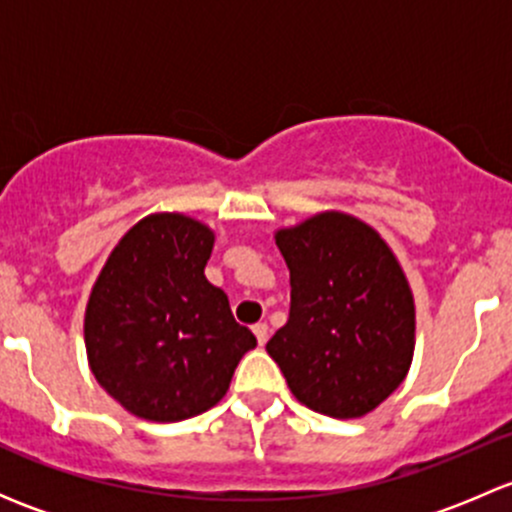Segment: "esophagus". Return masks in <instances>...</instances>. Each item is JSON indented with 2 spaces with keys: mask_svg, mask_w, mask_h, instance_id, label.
I'll return each instance as SVG.
<instances>
[{
  "mask_svg": "<svg viewBox=\"0 0 512 512\" xmlns=\"http://www.w3.org/2000/svg\"><path fill=\"white\" fill-rule=\"evenodd\" d=\"M252 332H255V337H257V344H265L267 342V337H270V327H267L265 322H257L255 327H252Z\"/></svg>",
  "mask_w": 512,
  "mask_h": 512,
  "instance_id": "obj_1",
  "label": "esophagus"
}]
</instances>
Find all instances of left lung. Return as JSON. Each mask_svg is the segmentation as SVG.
Returning a JSON list of instances; mask_svg holds the SVG:
<instances>
[{
	"label": "left lung",
	"mask_w": 512,
	"mask_h": 512,
	"mask_svg": "<svg viewBox=\"0 0 512 512\" xmlns=\"http://www.w3.org/2000/svg\"><path fill=\"white\" fill-rule=\"evenodd\" d=\"M289 267V319L267 342L299 404L359 418L409 374L416 309L379 232L337 210L275 232Z\"/></svg>",
	"instance_id": "1"
}]
</instances>
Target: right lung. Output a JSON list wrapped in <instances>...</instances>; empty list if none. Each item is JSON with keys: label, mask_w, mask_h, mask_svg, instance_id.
Segmentation results:
<instances>
[{"label": "right lung", "mask_w": 512, "mask_h": 512, "mask_svg": "<svg viewBox=\"0 0 512 512\" xmlns=\"http://www.w3.org/2000/svg\"><path fill=\"white\" fill-rule=\"evenodd\" d=\"M215 232L180 213H153L108 255L84 317L96 381L133 416L173 423L213 409L240 359L257 347L205 265Z\"/></svg>", "instance_id": "right-lung-1"}]
</instances>
